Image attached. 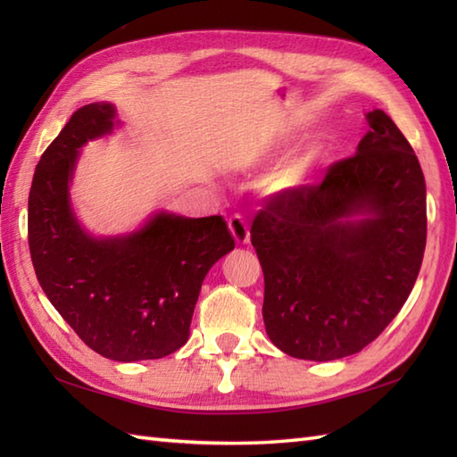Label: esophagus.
Listing matches in <instances>:
<instances>
[{
	"label": "esophagus",
	"instance_id": "obj_1",
	"mask_svg": "<svg viewBox=\"0 0 457 457\" xmlns=\"http://www.w3.org/2000/svg\"><path fill=\"white\" fill-rule=\"evenodd\" d=\"M228 226H229L231 236H234L237 244H247V241H249V228H247V221L244 220V216L234 213V216L228 220Z\"/></svg>",
	"mask_w": 457,
	"mask_h": 457
}]
</instances>
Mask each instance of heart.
<instances>
[{
	"mask_svg": "<svg viewBox=\"0 0 457 457\" xmlns=\"http://www.w3.org/2000/svg\"><path fill=\"white\" fill-rule=\"evenodd\" d=\"M304 172H306V161L298 159L295 162H290L288 167L280 169L277 174H273V179H270V187L277 190L295 187V184H298L300 179L304 177Z\"/></svg>",
	"mask_w": 457,
	"mask_h": 457,
	"instance_id": "b5f03b06",
	"label": "heart"
}]
</instances>
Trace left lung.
I'll return each instance as SVG.
<instances>
[{
	"label": "left lung",
	"instance_id": "8db88e82",
	"mask_svg": "<svg viewBox=\"0 0 457 457\" xmlns=\"http://www.w3.org/2000/svg\"><path fill=\"white\" fill-rule=\"evenodd\" d=\"M367 123L355 154L329 164L318 184L278 192L251 226L267 336L290 357L332 361L361 352L399 314L419 277L420 162L383 110L369 112Z\"/></svg>",
	"mask_w": 457,
	"mask_h": 457
}]
</instances>
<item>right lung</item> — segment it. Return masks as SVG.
Instances as JSON below:
<instances>
[{
	"mask_svg": "<svg viewBox=\"0 0 457 457\" xmlns=\"http://www.w3.org/2000/svg\"><path fill=\"white\" fill-rule=\"evenodd\" d=\"M115 108L82 105L48 145L29 192L38 285L82 342L113 361L161 359L187 344L204 277L236 247L221 216L161 212L139 231L96 239L76 221L68 182L79 149L113 129Z\"/></svg>",
	"mask_w": 457,
	"mask_h": 457,
	"instance_id": "right-lung-1",
	"label": "right lung"
}]
</instances>
